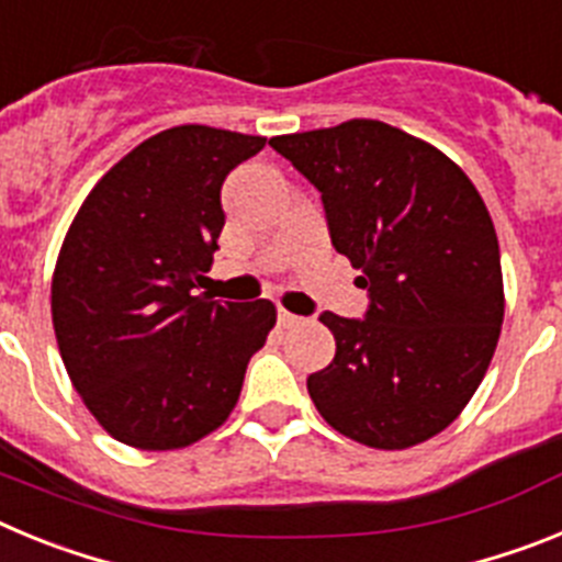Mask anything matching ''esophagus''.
Masks as SVG:
<instances>
[{
  "instance_id": "obj_1",
  "label": "esophagus",
  "mask_w": 562,
  "mask_h": 562,
  "mask_svg": "<svg viewBox=\"0 0 562 562\" xmlns=\"http://www.w3.org/2000/svg\"><path fill=\"white\" fill-rule=\"evenodd\" d=\"M304 324V317L292 315L286 310H278V326H284V329H292V326H301Z\"/></svg>"
}]
</instances>
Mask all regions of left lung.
Segmentation results:
<instances>
[{"instance_id": "left-lung-1", "label": "left lung", "mask_w": 562, "mask_h": 562, "mask_svg": "<svg viewBox=\"0 0 562 562\" xmlns=\"http://www.w3.org/2000/svg\"><path fill=\"white\" fill-rule=\"evenodd\" d=\"M270 146L321 191L331 245L369 290L362 321L324 312L335 360L306 380L337 434L405 450L473 400L504 324L498 236L481 193L430 143L382 121Z\"/></svg>"}]
</instances>
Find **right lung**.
Here are the masks:
<instances>
[{
  "label": "right lung",
  "mask_w": 562,
  "mask_h": 562,
  "mask_svg": "<svg viewBox=\"0 0 562 562\" xmlns=\"http://www.w3.org/2000/svg\"><path fill=\"white\" fill-rule=\"evenodd\" d=\"M267 137L173 126L114 162L64 236L53 326L89 414L137 450H180L236 408L270 301L193 295L220 250L222 182ZM202 286V284H200Z\"/></svg>",
  "instance_id": "right-lung-1"
}]
</instances>
